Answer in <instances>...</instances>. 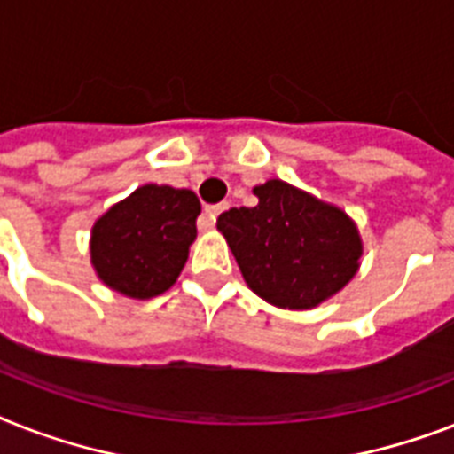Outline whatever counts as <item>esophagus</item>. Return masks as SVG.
I'll return each instance as SVG.
<instances>
[{
    "label": "esophagus",
    "instance_id": "obj_1",
    "mask_svg": "<svg viewBox=\"0 0 454 454\" xmlns=\"http://www.w3.org/2000/svg\"><path fill=\"white\" fill-rule=\"evenodd\" d=\"M223 209H228V202H221V205H207V207H205V216H207L209 226H215L216 216H219Z\"/></svg>",
    "mask_w": 454,
    "mask_h": 454
}]
</instances>
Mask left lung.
Here are the masks:
<instances>
[{"label":"left lung","mask_w":454,"mask_h":454,"mask_svg":"<svg viewBox=\"0 0 454 454\" xmlns=\"http://www.w3.org/2000/svg\"><path fill=\"white\" fill-rule=\"evenodd\" d=\"M259 202L216 221L247 286L282 310H312L355 278L359 228L338 205L282 179L254 186Z\"/></svg>","instance_id":"left-lung-1"}]
</instances>
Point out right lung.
Instances as JSON below:
<instances>
[{
    "instance_id": "1",
    "label": "right lung",
    "mask_w": 454,
    "mask_h": 454,
    "mask_svg": "<svg viewBox=\"0 0 454 454\" xmlns=\"http://www.w3.org/2000/svg\"><path fill=\"white\" fill-rule=\"evenodd\" d=\"M200 200L189 189L144 184L112 205L90 231V263L102 285L149 301L175 285L189 259Z\"/></svg>"
}]
</instances>
